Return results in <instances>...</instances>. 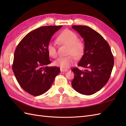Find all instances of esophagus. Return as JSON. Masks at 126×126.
I'll return each mask as SVG.
<instances>
[{"label": "esophagus", "instance_id": "34e87169", "mask_svg": "<svg viewBox=\"0 0 126 126\" xmlns=\"http://www.w3.org/2000/svg\"><path fill=\"white\" fill-rule=\"evenodd\" d=\"M60 70H61V72H66V71H68V70H66V69H62V68H61Z\"/></svg>", "mask_w": 126, "mask_h": 126}]
</instances>
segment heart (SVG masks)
I'll return each mask as SVG.
<instances>
[{"mask_svg":"<svg viewBox=\"0 0 126 126\" xmlns=\"http://www.w3.org/2000/svg\"><path fill=\"white\" fill-rule=\"evenodd\" d=\"M57 41L61 44L69 46L68 54L66 57H61L53 62L55 66H60L62 69L69 68L75 62L77 58L82 57L85 51V45L82 41L78 39V36L74 32L68 29L63 31L59 34ZM47 51L49 55L55 58L57 56V48L53 42H50L47 45Z\"/></svg>","mask_w":126,"mask_h":126,"instance_id":"1","label":"heart"}]
</instances>
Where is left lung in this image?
Segmentation results:
<instances>
[{
    "instance_id": "8db88e82",
    "label": "left lung",
    "mask_w": 126,
    "mask_h": 126,
    "mask_svg": "<svg viewBox=\"0 0 126 126\" xmlns=\"http://www.w3.org/2000/svg\"><path fill=\"white\" fill-rule=\"evenodd\" d=\"M72 28L83 38L85 51L78 66L84 71L74 68L72 87L76 92L91 95L100 90L108 82L114 66V60L110 46L100 33L84 25H73Z\"/></svg>"
}]
</instances>
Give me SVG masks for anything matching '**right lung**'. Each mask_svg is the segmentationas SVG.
Masks as SVG:
<instances>
[{
	"label": "right lung",
	"mask_w": 126,
	"mask_h": 126,
	"mask_svg": "<svg viewBox=\"0 0 126 126\" xmlns=\"http://www.w3.org/2000/svg\"><path fill=\"white\" fill-rule=\"evenodd\" d=\"M62 25L42 26L31 31L16 47L12 70L20 86L33 96L43 94L50 89L60 73L51 63L47 45L51 37Z\"/></svg>",
	"instance_id": "obj_1"
}]
</instances>
